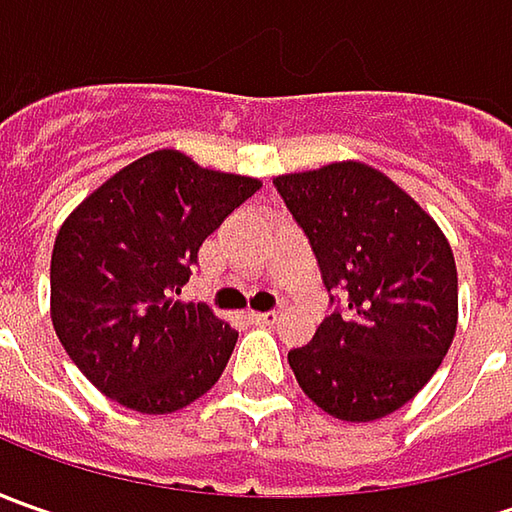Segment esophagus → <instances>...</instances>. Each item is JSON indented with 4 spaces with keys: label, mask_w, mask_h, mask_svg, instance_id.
<instances>
[{
    "label": "esophagus",
    "mask_w": 512,
    "mask_h": 512,
    "mask_svg": "<svg viewBox=\"0 0 512 512\" xmlns=\"http://www.w3.org/2000/svg\"><path fill=\"white\" fill-rule=\"evenodd\" d=\"M247 319H250L253 325H273V322L279 319V313H276V310H267V313H256V310H250V313H247Z\"/></svg>",
    "instance_id": "34e87169"
}]
</instances>
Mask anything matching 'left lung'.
I'll return each mask as SVG.
<instances>
[{"mask_svg":"<svg viewBox=\"0 0 512 512\" xmlns=\"http://www.w3.org/2000/svg\"><path fill=\"white\" fill-rule=\"evenodd\" d=\"M273 185L310 239L325 287H344L350 307L287 353L296 382L342 422L384 419L430 382L456 336L450 242L413 196L364 162L285 173Z\"/></svg>","mask_w":512,"mask_h":512,"instance_id":"1","label":"left lung"}]
</instances>
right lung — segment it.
I'll return each instance as SVG.
<instances>
[{
  "instance_id": "1",
  "label": "right lung",
  "mask_w": 512,
  "mask_h": 512,
  "mask_svg": "<svg viewBox=\"0 0 512 512\" xmlns=\"http://www.w3.org/2000/svg\"><path fill=\"white\" fill-rule=\"evenodd\" d=\"M259 179L153 150L113 173L59 227L50 319L73 364L136 413H176L219 382L239 333L176 299L199 247Z\"/></svg>"
}]
</instances>
